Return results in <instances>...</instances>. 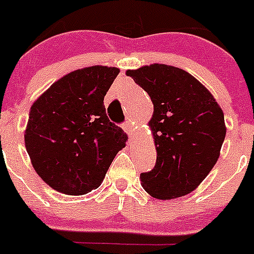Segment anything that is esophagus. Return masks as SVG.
Wrapping results in <instances>:
<instances>
[{
    "label": "esophagus",
    "instance_id": "1",
    "mask_svg": "<svg viewBox=\"0 0 254 254\" xmlns=\"http://www.w3.org/2000/svg\"><path fill=\"white\" fill-rule=\"evenodd\" d=\"M123 129L127 132V134H128L129 137H132V134H133V126H132V123L129 122L123 123Z\"/></svg>",
    "mask_w": 254,
    "mask_h": 254
}]
</instances>
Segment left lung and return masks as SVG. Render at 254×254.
Wrapping results in <instances>:
<instances>
[{
  "label": "left lung",
  "instance_id": "left-lung-1",
  "mask_svg": "<svg viewBox=\"0 0 254 254\" xmlns=\"http://www.w3.org/2000/svg\"><path fill=\"white\" fill-rule=\"evenodd\" d=\"M126 74L153 103L148 126L157 161L153 170L141 173L142 187L158 199L192 192L218 161L226 137L221 107L201 82L177 67L154 64Z\"/></svg>",
  "mask_w": 254,
  "mask_h": 254
}]
</instances>
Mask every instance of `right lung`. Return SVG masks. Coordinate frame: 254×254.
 Segmentation results:
<instances>
[{
  "label": "right lung",
  "mask_w": 254,
  "mask_h": 254,
  "mask_svg": "<svg viewBox=\"0 0 254 254\" xmlns=\"http://www.w3.org/2000/svg\"><path fill=\"white\" fill-rule=\"evenodd\" d=\"M120 69L92 66L55 82L33 102L25 144L37 175L53 190L79 195L100 187L127 134L110 122L103 98Z\"/></svg>",
  "instance_id": "right-lung-1"
}]
</instances>
